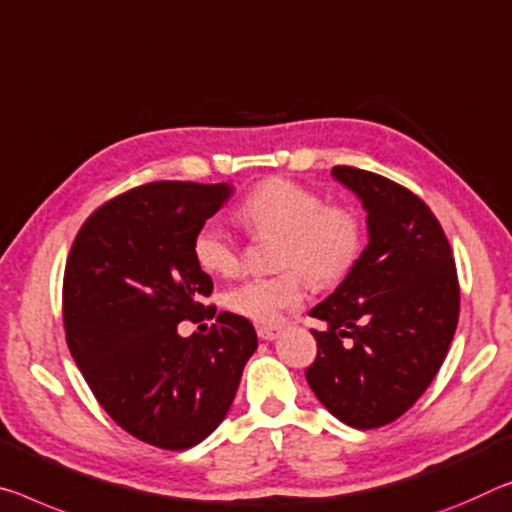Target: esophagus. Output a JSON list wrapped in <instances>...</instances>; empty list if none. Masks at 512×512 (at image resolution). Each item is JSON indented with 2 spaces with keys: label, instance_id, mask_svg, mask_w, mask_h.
Masks as SVG:
<instances>
[{
  "label": "esophagus",
  "instance_id": "34e87169",
  "mask_svg": "<svg viewBox=\"0 0 512 512\" xmlns=\"http://www.w3.org/2000/svg\"><path fill=\"white\" fill-rule=\"evenodd\" d=\"M257 335H259V339H264V342H273V339L280 337V330L262 326V328H257Z\"/></svg>",
  "mask_w": 512,
  "mask_h": 512
}]
</instances>
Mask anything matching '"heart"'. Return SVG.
I'll return each mask as SVG.
<instances>
[{"instance_id": "heart-1", "label": "heart", "mask_w": 512, "mask_h": 512, "mask_svg": "<svg viewBox=\"0 0 512 512\" xmlns=\"http://www.w3.org/2000/svg\"><path fill=\"white\" fill-rule=\"evenodd\" d=\"M239 221L255 234H278V278H248L225 296L227 310L262 326H275L282 314L303 303L305 278L335 285L358 262L364 232L360 216L348 207L326 205L307 186L271 177L248 193L237 209ZM202 271L230 278L241 266V250L218 223H205L193 239ZM294 268V272H289Z\"/></svg>"}]
</instances>
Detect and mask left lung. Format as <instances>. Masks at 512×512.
<instances>
[{"label": "left lung", "mask_w": 512, "mask_h": 512, "mask_svg": "<svg viewBox=\"0 0 512 512\" xmlns=\"http://www.w3.org/2000/svg\"><path fill=\"white\" fill-rule=\"evenodd\" d=\"M332 177L362 200L369 243L342 285L314 307L316 360L305 378L353 428L408 412L449 351L460 314L456 262L428 205L405 186L353 166Z\"/></svg>", "instance_id": "8db88e82"}]
</instances>
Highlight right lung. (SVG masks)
<instances>
[{
	"instance_id": "1",
	"label": "right lung",
	"mask_w": 512,
	"mask_h": 512,
	"mask_svg": "<svg viewBox=\"0 0 512 512\" xmlns=\"http://www.w3.org/2000/svg\"><path fill=\"white\" fill-rule=\"evenodd\" d=\"M232 186L152 182L104 202L72 243L63 275V326L81 376L107 415L141 442L184 451L225 419L257 348L253 323L221 312L202 321L212 278L193 239Z\"/></svg>"
}]
</instances>
